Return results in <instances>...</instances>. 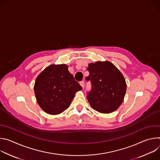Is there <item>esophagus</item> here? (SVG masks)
<instances>
[{
	"mask_svg": "<svg viewBox=\"0 0 160 160\" xmlns=\"http://www.w3.org/2000/svg\"><path fill=\"white\" fill-rule=\"evenodd\" d=\"M80 84L81 86L83 88L84 86H85V82H84V81H81V82H80Z\"/></svg>",
	"mask_w": 160,
	"mask_h": 160,
	"instance_id": "1",
	"label": "esophagus"
}]
</instances>
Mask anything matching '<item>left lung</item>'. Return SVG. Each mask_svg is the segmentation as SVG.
<instances>
[{
  "instance_id": "1",
  "label": "left lung",
  "mask_w": 160,
  "mask_h": 160,
  "mask_svg": "<svg viewBox=\"0 0 160 160\" xmlns=\"http://www.w3.org/2000/svg\"><path fill=\"white\" fill-rule=\"evenodd\" d=\"M86 77L92 85L87 92L91 107L98 112L109 113L117 109L122 103L127 88L125 80L118 68L109 61L90 63Z\"/></svg>"
}]
</instances>
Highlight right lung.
Returning <instances> with one entry per match:
<instances>
[{
  "mask_svg": "<svg viewBox=\"0 0 160 160\" xmlns=\"http://www.w3.org/2000/svg\"><path fill=\"white\" fill-rule=\"evenodd\" d=\"M66 64L51 65L37 77L34 92L38 105L50 115H58L70 106L82 87Z\"/></svg>",
  "mask_w": 160,
  "mask_h": 160,
  "instance_id": "1",
  "label": "right lung"
}]
</instances>
